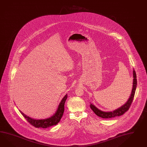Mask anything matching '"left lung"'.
<instances>
[{
  "label": "left lung",
  "mask_w": 147,
  "mask_h": 147,
  "mask_svg": "<svg viewBox=\"0 0 147 147\" xmlns=\"http://www.w3.org/2000/svg\"><path fill=\"white\" fill-rule=\"evenodd\" d=\"M133 88H132V93L131 96L129 98L128 101L124 105H122L121 108L114 110L113 111L110 112H105L102 111L101 110L98 109L96 107H95L92 104H90V107L91 109L94 111L97 116L101 117L102 118H111L116 116H119L123 115L124 113H125L127 111H128L130 106L132 104V102L134 98V96L135 95L136 88L137 85V79H136V72L134 70H133Z\"/></svg>",
  "instance_id": "left-lung-1"
}]
</instances>
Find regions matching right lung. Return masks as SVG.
Wrapping results in <instances>:
<instances>
[{"label": "right lung", "instance_id": "right-lung-1", "mask_svg": "<svg viewBox=\"0 0 147 147\" xmlns=\"http://www.w3.org/2000/svg\"><path fill=\"white\" fill-rule=\"evenodd\" d=\"M67 98V94H66L61 100L60 103L59 104L58 109L57 110V112L53 115V116L50 117L49 118H47L45 119H34L30 117H28L23 113L22 111H20V113L23 116L30 124L34 126V127L39 128L41 127L42 128H47L51 127L53 125H56L58 124V123L60 121L61 118L63 116L64 113V104Z\"/></svg>", "mask_w": 147, "mask_h": 147}]
</instances>
